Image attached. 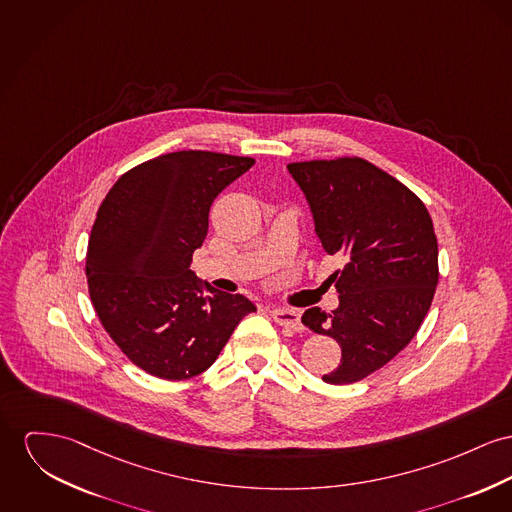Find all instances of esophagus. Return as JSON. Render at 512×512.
Listing matches in <instances>:
<instances>
[{
	"label": "esophagus",
	"mask_w": 512,
	"mask_h": 512,
	"mask_svg": "<svg viewBox=\"0 0 512 512\" xmlns=\"http://www.w3.org/2000/svg\"><path fill=\"white\" fill-rule=\"evenodd\" d=\"M272 318L277 324H281V326H285V328H289L293 332H301L303 330L301 312L295 310V308L273 307Z\"/></svg>",
	"instance_id": "34e87169"
}]
</instances>
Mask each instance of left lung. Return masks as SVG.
<instances>
[{
    "mask_svg": "<svg viewBox=\"0 0 512 512\" xmlns=\"http://www.w3.org/2000/svg\"><path fill=\"white\" fill-rule=\"evenodd\" d=\"M314 233L345 266L334 273L340 305L308 308L303 324L340 343V365L322 376L351 384L394 359L417 334L439 283V246L423 202L365 159L291 163Z\"/></svg>",
    "mask_w": 512,
    "mask_h": 512,
    "instance_id": "left-lung-1",
    "label": "left lung"
}]
</instances>
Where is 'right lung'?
<instances>
[{"instance_id": "obj_1", "label": "right lung", "mask_w": 512, "mask_h": 512, "mask_svg": "<svg viewBox=\"0 0 512 512\" xmlns=\"http://www.w3.org/2000/svg\"><path fill=\"white\" fill-rule=\"evenodd\" d=\"M250 157L176 151L126 172L99 207L87 281L104 330L139 369L182 380L209 369L256 305L190 270L213 200Z\"/></svg>"}]
</instances>
